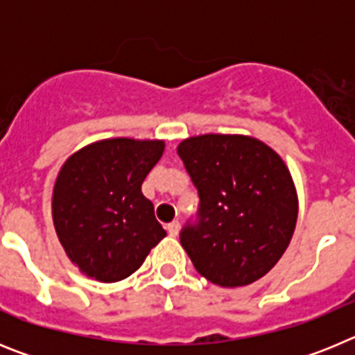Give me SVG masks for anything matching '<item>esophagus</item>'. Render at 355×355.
Returning a JSON list of instances; mask_svg holds the SVG:
<instances>
[{"mask_svg":"<svg viewBox=\"0 0 355 355\" xmlns=\"http://www.w3.org/2000/svg\"><path fill=\"white\" fill-rule=\"evenodd\" d=\"M180 229H181V225H180V222H178V220L171 222V224L167 225V231H168V234H171V236H178V234H180Z\"/></svg>","mask_w":355,"mask_h":355,"instance_id":"34e87169","label":"esophagus"}]
</instances>
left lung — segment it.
<instances>
[{"mask_svg":"<svg viewBox=\"0 0 355 355\" xmlns=\"http://www.w3.org/2000/svg\"><path fill=\"white\" fill-rule=\"evenodd\" d=\"M199 192L181 245L202 277L222 288L268 274L293 236L299 199L286 163L245 135H200L178 146Z\"/></svg>","mask_w":355,"mask_h":355,"instance_id":"8db88e82","label":"left lung"}]
</instances>
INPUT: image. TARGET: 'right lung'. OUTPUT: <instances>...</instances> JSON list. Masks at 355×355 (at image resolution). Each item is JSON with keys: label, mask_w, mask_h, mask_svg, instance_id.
Here are the masks:
<instances>
[{"label": "right lung", "mask_w": 355, "mask_h": 355, "mask_svg": "<svg viewBox=\"0 0 355 355\" xmlns=\"http://www.w3.org/2000/svg\"><path fill=\"white\" fill-rule=\"evenodd\" d=\"M163 140L108 139L69 156L53 188V224L81 274L101 283L130 277L167 236L142 183Z\"/></svg>", "instance_id": "add662e5"}]
</instances>
